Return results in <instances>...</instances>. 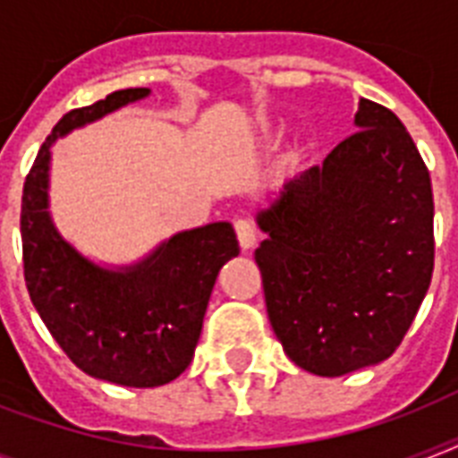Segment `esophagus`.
<instances>
[{"label": "esophagus", "instance_id": "34e87169", "mask_svg": "<svg viewBox=\"0 0 458 458\" xmlns=\"http://www.w3.org/2000/svg\"><path fill=\"white\" fill-rule=\"evenodd\" d=\"M235 233L242 250H251V247H254V242H257V230H254L251 221H247V218H237Z\"/></svg>", "mask_w": 458, "mask_h": 458}]
</instances>
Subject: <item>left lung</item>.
I'll use <instances>...</instances> for the list:
<instances>
[{
    "mask_svg": "<svg viewBox=\"0 0 458 458\" xmlns=\"http://www.w3.org/2000/svg\"><path fill=\"white\" fill-rule=\"evenodd\" d=\"M354 123L257 218L273 330L300 369L326 377L392 356L435 264L433 187L411 135L370 99Z\"/></svg>",
    "mask_w": 458,
    "mask_h": 458,
    "instance_id": "8db88e82",
    "label": "left lung"
}]
</instances>
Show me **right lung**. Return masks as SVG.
I'll return each mask as SVG.
<instances>
[{
	"mask_svg": "<svg viewBox=\"0 0 458 458\" xmlns=\"http://www.w3.org/2000/svg\"><path fill=\"white\" fill-rule=\"evenodd\" d=\"M147 95V88L118 89L68 111L39 147L21 199L25 287L39 318L82 373L123 387H158L190 366L216 276L240 251L230 223H208L173 235L142 264L106 271L52 225L47 173L54 140Z\"/></svg>",
	"mask_w": 458,
	"mask_h": 458,
	"instance_id": "1",
	"label": "right lung"
}]
</instances>
